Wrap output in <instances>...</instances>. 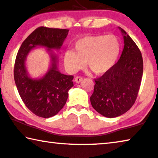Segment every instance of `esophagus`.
Listing matches in <instances>:
<instances>
[{
    "label": "esophagus",
    "mask_w": 158,
    "mask_h": 158,
    "mask_svg": "<svg viewBox=\"0 0 158 158\" xmlns=\"http://www.w3.org/2000/svg\"><path fill=\"white\" fill-rule=\"evenodd\" d=\"M82 81V77L81 76H77L75 77V82H77V83H78V82H81Z\"/></svg>",
    "instance_id": "obj_1"
}]
</instances>
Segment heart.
Masks as SVG:
<instances>
[{
  "instance_id": "1",
  "label": "heart",
  "mask_w": 158,
  "mask_h": 158,
  "mask_svg": "<svg viewBox=\"0 0 158 158\" xmlns=\"http://www.w3.org/2000/svg\"><path fill=\"white\" fill-rule=\"evenodd\" d=\"M121 44L116 35L87 36L77 41L74 51L65 53L64 64L71 73L87 67L95 74L101 75L112 68L120 55Z\"/></svg>"
}]
</instances>
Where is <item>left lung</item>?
<instances>
[{
    "label": "left lung",
    "instance_id": "obj_1",
    "mask_svg": "<svg viewBox=\"0 0 158 158\" xmlns=\"http://www.w3.org/2000/svg\"><path fill=\"white\" fill-rule=\"evenodd\" d=\"M122 54L118 62L101 77L94 79L90 97L93 107L108 118L122 115L131 108L137 98L141 82L143 61L138 46L126 31Z\"/></svg>",
    "mask_w": 158,
    "mask_h": 158
}]
</instances>
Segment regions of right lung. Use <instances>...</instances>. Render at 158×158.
I'll use <instances>...</instances> for the list:
<instances>
[{
    "instance_id": "right-lung-1",
    "label": "right lung",
    "mask_w": 158,
    "mask_h": 158,
    "mask_svg": "<svg viewBox=\"0 0 158 158\" xmlns=\"http://www.w3.org/2000/svg\"><path fill=\"white\" fill-rule=\"evenodd\" d=\"M69 31L40 27L26 38L17 54L14 79L18 93L27 107L40 117H52L64 107L69 90L73 86V76L60 73L57 68V57L51 52L52 66L48 72L42 78H31L25 66L27 56L37 46L47 48L49 52L60 49Z\"/></svg>"
}]
</instances>
